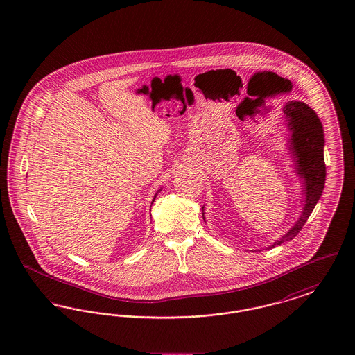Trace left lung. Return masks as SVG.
Masks as SVG:
<instances>
[{"label":"left lung","mask_w":355,"mask_h":355,"mask_svg":"<svg viewBox=\"0 0 355 355\" xmlns=\"http://www.w3.org/2000/svg\"><path fill=\"white\" fill-rule=\"evenodd\" d=\"M284 113L287 128L291 132V137L288 139V150L293 155L297 174L304 180V211L297 223L286 234L277 239L270 248L293 239L301 232L306 220L321 198L326 180V166L323 159L324 138L321 119L304 102H287Z\"/></svg>","instance_id":"left-lung-1"}]
</instances>
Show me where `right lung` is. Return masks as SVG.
I'll use <instances>...</instances> for the list:
<instances>
[{
  "mask_svg": "<svg viewBox=\"0 0 355 355\" xmlns=\"http://www.w3.org/2000/svg\"><path fill=\"white\" fill-rule=\"evenodd\" d=\"M158 191H161V190H158ZM155 197H157V194L154 196V198H153V202H154V200H155Z\"/></svg>",
  "mask_w": 355,
  "mask_h": 355,
  "instance_id": "obj_1",
  "label": "right lung"
}]
</instances>
